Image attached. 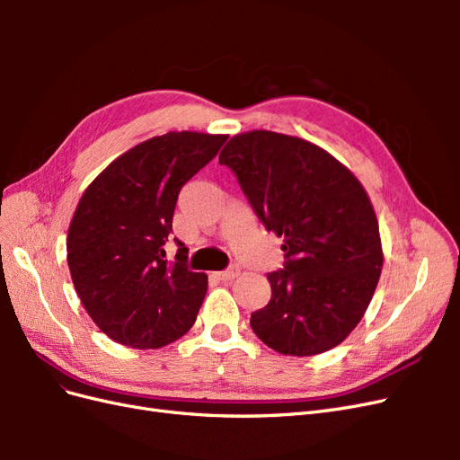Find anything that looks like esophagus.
Here are the masks:
<instances>
[{
  "label": "esophagus",
  "instance_id": "1",
  "mask_svg": "<svg viewBox=\"0 0 460 460\" xmlns=\"http://www.w3.org/2000/svg\"><path fill=\"white\" fill-rule=\"evenodd\" d=\"M240 274V267H230V269H226V270H220V272H215V278L217 280H222V282H228V280H234L235 276Z\"/></svg>",
  "mask_w": 460,
  "mask_h": 460
}]
</instances>
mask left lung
Returning a JSON list of instances; mask_svg holds the SVG:
<instances>
[{
	"mask_svg": "<svg viewBox=\"0 0 460 460\" xmlns=\"http://www.w3.org/2000/svg\"><path fill=\"white\" fill-rule=\"evenodd\" d=\"M218 163L284 238V269L267 274L272 297L249 320L257 338L296 357L336 347L363 318L384 262L365 188L324 149L269 130L234 136Z\"/></svg>",
	"mask_w": 460,
	"mask_h": 460,
	"instance_id": "1",
	"label": "left lung"
}]
</instances>
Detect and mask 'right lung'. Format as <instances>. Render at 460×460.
Masks as SVG:
<instances>
[{
  "label": "right lung",
  "instance_id": "1",
  "mask_svg": "<svg viewBox=\"0 0 460 460\" xmlns=\"http://www.w3.org/2000/svg\"><path fill=\"white\" fill-rule=\"evenodd\" d=\"M228 136L169 132L111 163L82 196L66 238L76 294L103 333L134 349L164 347L193 326L207 294V274L176 261L164 243L178 193L217 157Z\"/></svg>",
  "mask_w": 460,
  "mask_h": 460
}]
</instances>
